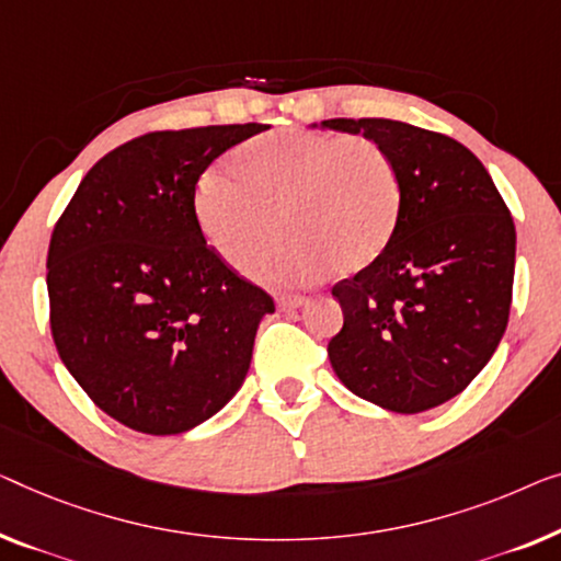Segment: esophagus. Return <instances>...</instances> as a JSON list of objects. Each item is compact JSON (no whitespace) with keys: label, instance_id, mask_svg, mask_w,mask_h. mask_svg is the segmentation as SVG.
Returning <instances> with one entry per match:
<instances>
[{"label":"esophagus","instance_id":"34e87169","mask_svg":"<svg viewBox=\"0 0 561 561\" xmlns=\"http://www.w3.org/2000/svg\"><path fill=\"white\" fill-rule=\"evenodd\" d=\"M308 298L306 296H280L278 298V308L280 311H296V308L306 306Z\"/></svg>","mask_w":561,"mask_h":561}]
</instances>
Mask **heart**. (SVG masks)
<instances>
[{
    "label": "heart",
    "instance_id": "1",
    "mask_svg": "<svg viewBox=\"0 0 561 561\" xmlns=\"http://www.w3.org/2000/svg\"><path fill=\"white\" fill-rule=\"evenodd\" d=\"M232 172L207 169L194 186V215L207 245L238 261L271 238L248 267L275 283L321 278L331 265L362 271L392 240L402 182L379 144L321 131H273L232 153Z\"/></svg>",
    "mask_w": 561,
    "mask_h": 561
}]
</instances>
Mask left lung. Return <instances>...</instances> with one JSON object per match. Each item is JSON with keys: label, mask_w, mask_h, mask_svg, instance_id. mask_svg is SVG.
Listing matches in <instances>:
<instances>
[{"label": "left lung", "mask_w": 561, "mask_h": 561, "mask_svg": "<svg viewBox=\"0 0 561 561\" xmlns=\"http://www.w3.org/2000/svg\"><path fill=\"white\" fill-rule=\"evenodd\" d=\"M321 128L379 144L402 182L389 245L331 290L344 311L331 367L381 410H433L476 379L506 331L514 220L476 153L450 136L392 118H329Z\"/></svg>", "instance_id": "obj_1"}]
</instances>
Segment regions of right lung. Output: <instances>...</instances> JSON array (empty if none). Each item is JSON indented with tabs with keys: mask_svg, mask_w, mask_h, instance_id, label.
Instances as JSON below:
<instances>
[{
	"mask_svg": "<svg viewBox=\"0 0 561 561\" xmlns=\"http://www.w3.org/2000/svg\"><path fill=\"white\" fill-rule=\"evenodd\" d=\"M265 124L153 131L95 164L55 225L50 329L65 367L121 425L180 435L242 387L273 298L207 245L194 186Z\"/></svg>",
	"mask_w": 561,
	"mask_h": 561,
	"instance_id": "obj_1",
	"label": "right lung"
}]
</instances>
